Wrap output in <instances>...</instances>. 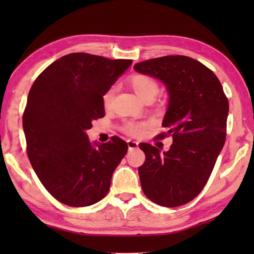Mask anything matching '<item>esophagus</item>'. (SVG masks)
I'll use <instances>...</instances> for the list:
<instances>
[{
    "instance_id": "esophagus-1",
    "label": "esophagus",
    "mask_w": 254,
    "mask_h": 254,
    "mask_svg": "<svg viewBox=\"0 0 254 254\" xmlns=\"http://www.w3.org/2000/svg\"><path fill=\"white\" fill-rule=\"evenodd\" d=\"M127 147H128V150H134L136 149L137 147H139V143L136 142V141H133V140H127Z\"/></svg>"
}]
</instances>
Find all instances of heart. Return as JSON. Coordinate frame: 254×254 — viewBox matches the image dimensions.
Segmentation results:
<instances>
[{
	"instance_id": "1",
	"label": "heart",
	"mask_w": 254,
	"mask_h": 254,
	"mask_svg": "<svg viewBox=\"0 0 254 254\" xmlns=\"http://www.w3.org/2000/svg\"><path fill=\"white\" fill-rule=\"evenodd\" d=\"M127 84L130 87L139 95L143 101L149 100V98H154L159 92V85L156 79L152 78L149 75L143 74H135L132 75L127 78ZM115 89L113 87L107 88L102 95V103L105 109H110L113 103ZM149 122L147 121H133V120H127L124 121L121 130L128 136H139L142 134L145 128L149 127Z\"/></svg>"
}]
</instances>
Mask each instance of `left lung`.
Returning <instances> with one entry per match:
<instances>
[{
    "instance_id": "8db88e82",
    "label": "left lung",
    "mask_w": 254,
    "mask_h": 254,
    "mask_svg": "<svg viewBox=\"0 0 254 254\" xmlns=\"http://www.w3.org/2000/svg\"><path fill=\"white\" fill-rule=\"evenodd\" d=\"M141 74L163 81L169 105L162 127L173 135L168 151L140 143L145 161L139 167L141 187L163 207L187 204L203 190L226 137L229 101L216 75L187 56H165L134 65Z\"/></svg>"
}]
</instances>
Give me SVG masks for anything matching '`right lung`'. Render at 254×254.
Returning a JSON list of instances; mask_svg holds the SVG:
<instances>
[{"label":"right lung","mask_w":254,"mask_h":254,"mask_svg":"<svg viewBox=\"0 0 254 254\" xmlns=\"http://www.w3.org/2000/svg\"><path fill=\"white\" fill-rule=\"evenodd\" d=\"M131 64L74 53L56 60L34 80L22 117L27 153L41 184L60 203L85 207L109 192L127 143L112 136L93 148L86 130L104 117L103 93Z\"/></svg>","instance_id":"1"}]
</instances>
